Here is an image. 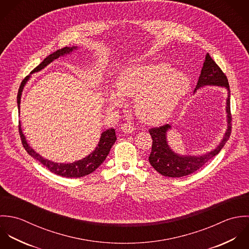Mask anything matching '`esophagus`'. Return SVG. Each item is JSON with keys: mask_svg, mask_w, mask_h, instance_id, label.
Segmentation results:
<instances>
[{"mask_svg": "<svg viewBox=\"0 0 249 249\" xmlns=\"http://www.w3.org/2000/svg\"><path fill=\"white\" fill-rule=\"evenodd\" d=\"M120 128H121V131L125 134H131L135 130V127L131 123H123Z\"/></svg>", "mask_w": 249, "mask_h": 249, "instance_id": "1", "label": "esophagus"}]
</instances>
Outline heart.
I'll list each match as a JSON object with an SVG mask.
<instances>
[{
  "label": "heart",
  "instance_id": "heart-1",
  "mask_svg": "<svg viewBox=\"0 0 249 249\" xmlns=\"http://www.w3.org/2000/svg\"><path fill=\"white\" fill-rule=\"evenodd\" d=\"M107 90V100L113 107L123 104V97H135L139 118L151 125L165 121L190 89L188 76L166 62L132 65L125 68Z\"/></svg>",
  "mask_w": 249,
  "mask_h": 249
}]
</instances>
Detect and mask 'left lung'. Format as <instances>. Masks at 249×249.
Wrapping results in <instances>:
<instances>
[{"instance_id": "left-lung-1", "label": "left lung", "mask_w": 249, "mask_h": 249, "mask_svg": "<svg viewBox=\"0 0 249 249\" xmlns=\"http://www.w3.org/2000/svg\"><path fill=\"white\" fill-rule=\"evenodd\" d=\"M206 86H216L225 88L227 90L226 98V114H227V129L221 140V142L215 146V148L198 156L180 155L175 153L170 148L167 142L166 135L171 129V125L166 124L159 128L150 129L149 133L153 140L152 150L150 153V164L160 174L167 177L177 178L192 174L201 168L206 162L216 156L220 150L223 148L226 142L231 135V111H230V89L227 77L219 68V66L213 61L209 53L206 54L203 67L199 76L198 82L195 89L196 90Z\"/></svg>"}]
</instances>
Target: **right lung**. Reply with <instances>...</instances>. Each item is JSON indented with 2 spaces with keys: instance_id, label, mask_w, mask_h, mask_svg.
I'll use <instances>...</instances> for the list:
<instances>
[{
  "instance_id": "1",
  "label": "right lung",
  "mask_w": 249,
  "mask_h": 249,
  "mask_svg": "<svg viewBox=\"0 0 249 249\" xmlns=\"http://www.w3.org/2000/svg\"><path fill=\"white\" fill-rule=\"evenodd\" d=\"M77 49H78L77 46H73V47H64L62 49L53 52V53L49 54L38 66H36L31 72V74L42 70L54 59L58 58L59 56L68 54ZM30 78H31V75L27 76L24 79V81L21 83V86L19 88V91H18V95H17V106H18L19 113H20V103H21L22 92H23L24 87L26 86V84ZM19 134H20V138L22 141V144L30 156H32L33 158H35V160H36L40 163H42L46 168H48L50 170L51 172H53L56 175H59L61 177H66V178H79V177H83V176L92 173L95 169H97V167H99L100 165L104 162V160H106L107 156L109 153V150L111 148V146L114 144V142L116 141L115 130L112 128L107 129L101 134L97 147L93 150L89 156L83 158L82 160L73 161V162L58 163V162H54V161H52V160L43 158L41 155L36 153L30 146V144L27 142V140L22 132L20 122H19Z\"/></svg>"
}]
</instances>
